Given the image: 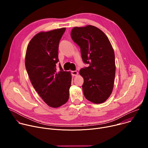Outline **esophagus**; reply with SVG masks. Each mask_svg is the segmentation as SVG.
I'll list each match as a JSON object with an SVG mask.
<instances>
[{"mask_svg": "<svg viewBox=\"0 0 148 148\" xmlns=\"http://www.w3.org/2000/svg\"><path fill=\"white\" fill-rule=\"evenodd\" d=\"M71 74L73 76H77L78 74V73L77 71H71Z\"/></svg>", "mask_w": 148, "mask_h": 148, "instance_id": "obj_1", "label": "esophagus"}]
</instances>
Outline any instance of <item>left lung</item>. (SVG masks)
Here are the masks:
<instances>
[{
	"mask_svg": "<svg viewBox=\"0 0 148 148\" xmlns=\"http://www.w3.org/2000/svg\"><path fill=\"white\" fill-rule=\"evenodd\" d=\"M81 49L82 61L89 64L81 69L82 90L86 98L94 103L104 102L111 95L115 75V54L105 34L95 26L75 27L71 32Z\"/></svg>",
	"mask_w": 148,
	"mask_h": 148,
	"instance_id": "obj_1",
	"label": "left lung"
}]
</instances>
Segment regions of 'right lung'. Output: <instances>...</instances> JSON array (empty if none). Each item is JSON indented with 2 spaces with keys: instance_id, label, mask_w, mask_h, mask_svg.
I'll list each match as a JSON object with an SVG mask.
<instances>
[{
  "instance_id": "right-lung-1",
  "label": "right lung",
  "mask_w": 148,
  "mask_h": 148,
  "mask_svg": "<svg viewBox=\"0 0 148 148\" xmlns=\"http://www.w3.org/2000/svg\"><path fill=\"white\" fill-rule=\"evenodd\" d=\"M66 28L36 34L27 46L25 66L32 85L43 100L52 108L66 103L69 98L71 72L64 71L60 64L57 72L60 40Z\"/></svg>"
}]
</instances>
